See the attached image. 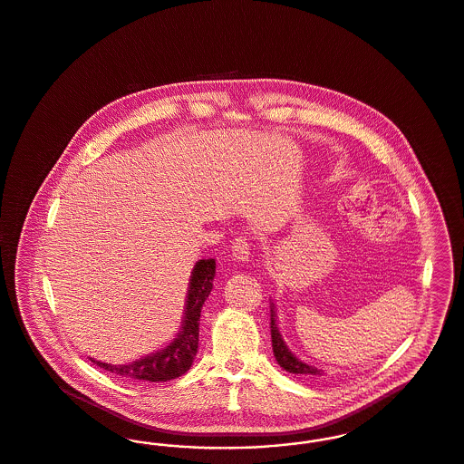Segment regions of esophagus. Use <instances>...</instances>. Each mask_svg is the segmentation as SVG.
<instances>
[{
  "label": "esophagus",
  "mask_w": 464,
  "mask_h": 464,
  "mask_svg": "<svg viewBox=\"0 0 464 464\" xmlns=\"http://www.w3.org/2000/svg\"><path fill=\"white\" fill-rule=\"evenodd\" d=\"M233 257L237 261H248L250 257V248H248V242L245 237H238L237 242L233 243Z\"/></svg>",
  "instance_id": "obj_1"
}]
</instances>
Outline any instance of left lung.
Returning a JSON list of instances; mask_svg holds the SVG:
<instances>
[{
	"label": "left lung",
	"instance_id": "1",
	"mask_svg": "<svg viewBox=\"0 0 464 464\" xmlns=\"http://www.w3.org/2000/svg\"><path fill=\"white\" fill-rule=\"evenodd\" d=\"M273 304V303H271ZM271 344H273V354L278 362V365L282 369H285L290 374L299 375H324V371L308 365L304 362H301L295 354L292 353L285 344V341L282 339V334L278 331L276 325V313H275V304L271 306Z\"/></svg>",
	"mask_w": 464,
	"mask_h": 464
}]
</instances>
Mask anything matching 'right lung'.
<instances>
[{
	"instance_id": "1",
	"label": "right lung",
	"mask_w": 464,
	"mask_h": 464,
	"mask_svg": "<svg viewBox=\"0 0 464 464\" xmlns=\"http://www.w3.org/2000/svg\"><path fill=\"white\" fill-rule=\"evenodd\" d=\"M216 276V261L199 259L191 271L188 299L184 308L182 327L176 339L163 350L142 356L127 365H111L90 358L97 367L127 381H172L186 374L193 365L198 352L199 314L212 290V280Z\"/></svg>"
}]
</instances>
